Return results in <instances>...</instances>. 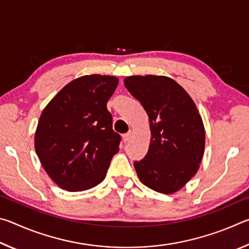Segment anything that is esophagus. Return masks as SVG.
Returning <instances> with one entry per match:
<instances>
[{
  "instance_id": "34e87169",
  "label": "esophagus",
  "mask_w": 249,
  "mask_h": 249,
  "mask_svg": "<svg viewBox=\"0 0 249 249\" xmlns=\"http://www.w3.org/2000/svg\"><path fill=\"white\" fill-rule=\"evenodd\" d=\"M132 137H133V130H129L127 134H125L124 136H123V141L125 142H129L130 140H132Z\"/></svg>"
}]
</instances>
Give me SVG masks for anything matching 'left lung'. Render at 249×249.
Returning a JSON list of instances; mask_svg holds the SVG:
<instances>
[{
	"instance_id": "left-lung-1",
	"label": "left lung",
	"mask_w": 249,
	"mask_h": 249,
	"mask_svg": "<svg viewBox=\"0 0 249 249\" xmlns=\"http://www.w3.org/2000/svg\"><path fill=\"white\" fill-rule=\"evenodd\" d=\"M124 84L149 117L148 153L134 162L138 178L151 190L177 192L196 174L204 154L205 130L196 103L165 75H130Z\"/></svg>"
}]
</instances>
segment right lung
<instances>
[{
    "label": "right lung",
    "mask_w": 249,
    "mask_h": 249,
    "mask_svg": "<svg viewBox=\"0 0 249 249\" xmlns=\"http://www.w3.org/2000/svg\"><path fill=\"white\" fill-rule=\"evenodd\" d=\"M119 79L83 75L69 82L44 108L35 150L45 171L64 190L77 192L102 182L120 150L107 107Z\"/></svg>",
    "instance_id": "1"
}]
</instances>
